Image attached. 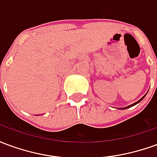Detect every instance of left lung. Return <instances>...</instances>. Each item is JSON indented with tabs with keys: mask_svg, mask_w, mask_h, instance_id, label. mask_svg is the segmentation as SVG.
<instances>
[{
	"mask_svg": "<svg viewBox=\"0 0 157 157\" xmlns=\"http://www.w3.org/2000/svg\"><path fill=\"white\" fill-rule=\"evenodd\" d=\"M145 95H146V94H145ZM145 95L144 96V97H143V98H141L140 99V100H139V101H137V102H135V103H133V104H131V105L128 106V107H126V108H123V109H128V108H130V107H133V106L136 105V104H137V103H139V102H140V101H141L142 99H143V98H145Z\"/></svg>",
	"mask_w": 157,
	"mask_h": 157,
	"instance_id": "left-lung-1",
	"label": "left lung"
}]
</instances>
